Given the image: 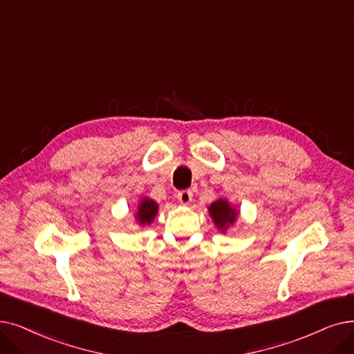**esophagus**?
Here are the masks:
<instances>
[{
  "instance_id": "esophagus-1",
  "label": "esophagus",
  "mask_w": 354,
  "mask_h": 354,
  "mask_svg": "<svg viewBox=\"0 0 354 354\" xmlns=\"http://www.w3.org/2000/svg\"><path fill=\"white\" fill-rule=\"evenodd\" d=\"M178 201L182 205H188L192 201V192L191 191H180V192H178Z\"/></svg>"
}]
</instances>
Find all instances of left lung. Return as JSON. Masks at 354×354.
I'll use <instances>...</instances> for the list:
<instances>
[{"label": "left lung", "mask_w": 354, "mask_h": 354, "mask_svg": "<svg viewBox=\"0 0 354 354\" xmlns=\"http://www.w3.org/2000/svg\"><path fill=\"white\" fill-rule=\"evenodd\" d=\"M208 211L212 221L223 233L230 225L234 224L239 217V212L236 211L234 207H232V204H230L227 199H218V201L212 203L208 207Z\"/></svg>", "instance_id": "1"}]
</instances>
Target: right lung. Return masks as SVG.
<instances>
[{
	"label": "right lung",
	"mask_w": 354,
	"mask_h": 354,
	"mask_svg": "<svg viewBox=\"0 0 354 354\" xmlns=\"http://www.w3.org/2000/svg\"><path fill=\"white\" fill-rule=\"evenodd\" d=\"M159 205L153 201L150 198H143L139 207H137L136 211V220L140 225H146L150 224L153 220H155L156 214H158Z\"/></svg>",
	"instance_id": "obj_1"
}]
</instances>
